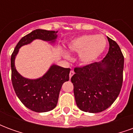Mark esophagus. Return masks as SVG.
<instances>
[{"label":"esophagus","instance_id":"34e87169","mask_svg":"<svg viewBox=\"0 0 133 133\" xmlns=\"http://www.w3.org/2000/svg\"><path fill=\"white\" fill-rule=\"evenodd\" d=\"M74 73H75V72H74V71H73V70H71V71L70 72V75H69L70 78H72V75H74Z\"/></svg>","mask_w":133,"mask_h":133}]
</instances>
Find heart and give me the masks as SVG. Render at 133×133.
I'll list each match as a JSON object with an SVG mask.
<instances>
[{
  "instance_id": "heart-1",
  "label": "heart",
  "mask_w": 133,
  "mask_h": 133,
  "mask_svg": "<svg viewBox=\"0 0 133 133\" xmlns=\"http://www.w3.org/2000/svg\"><path fill=\"white\" fill-rule=\"evenodd\" d=\"M107 41L103 35H83L72 39L68 43V52L79 53L81 63L90 65L94 63L105 50ZM64 58L69 59L70 54L62 50Z\"/></svg>"
}]
</instances>
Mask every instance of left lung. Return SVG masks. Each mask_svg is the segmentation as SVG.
I'll list each match as a JSON object with an SVG mask.
<instances>
[{"label": "left lung", "instance_id": "obj_1", "mask_svg": "<svg viewBox=\"0 0 133 133\" xmlns=\"http://www.w3.org/2000/svg\"><path fill=\"white\" fill-rule=\"evenodd\" d=\"M107 38L110 48L103 61L75 68L71 78L75 103L84 112L97 113L108 108L122 88L124 57L117 43Z\"/></svg>", "mask_w": 133, "mask_h": 133}]
</instances>
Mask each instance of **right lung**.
<instances>
[{
	"instance_id": "1",
	"label": "right lung",
	"mask_w": 133,
	"mask_h": 133,
	"mask_svg": "<svg viewBox=\"0 0 133 133\" xmlns=\"http://www.w3.org/2000/svg\"><path fill=\"white\" fill-rule=\"evenodd\" d=\"M58 32L42 29L33 30L20 40L11 55V79L14 90L22 103L34 112H45L55 108L63 84L69 81L70 69L52 63L43 76L30 79L22 76L17 71L16 58L22 46L37 39L48 42L54 46L58 38Z\"/></svg>"
}]
</instances>
